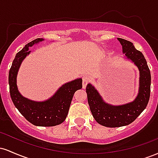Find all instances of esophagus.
I'll use <instances>...</instances> for the list:
<instances>
[{
    "mask_svg": "<svg viewBox=\"0 0 158 158\" xmlns=\"http://www.w3.org/2000/svg\"><path fill=\"white\" fill-rule=\"evenodd\" d=\"M90 79H91V78H90L88 75L83 76V77H82V86H83V88H86V85L90 82Z\"/></svg>",
    "mask_w": 158,
    "mask_h": 158,
    "instance_id": "1",
    "label": "esophagus"
}]
</instances>
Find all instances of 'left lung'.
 Returning a JSON list of instances; mask_svg holds the SVG:
<instances>
[{"label": "left lung", "instance_id": "8db88e82", "mask_svg": "<svg viewBox=\"0 0 158 158\" xmlns=\"http://www.w3.org/2000/svg\"><path fill=\"white\" fill-rule=\"evenodd\" d=\"M123 46V51L135 63L139 70L138 95L132 102L119 106L107 104L102 100L97 90L90 84L86 87L88 102L95 120L103 126L116 128L129 125L147 106L151 91V73L143 53L135 48L129 41L118 38Z\"/></svg>", "mask_w": 158, "mask_h": 158}]
</instances>
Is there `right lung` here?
Segmentation results:
<instances>
[{"instance_id":"obj_1","label":"right lung","mask_w":158,"mask_h":158,"mask_svg":"<svg viewBox=\"0 0 158 158\" xmlns=\"http://www.w3.org/2000/svg\"><path fill=\"white\" fill-rule=\"evenodd\" d=\"M43 40H33L16 54L9 72V85L11 99L27 120L35 126L49 127L57 126L65 120L74 93L82 88V79H77L63 85L50 99L44 102H35L22 97L16 85V77L20 65L23 59L30 52L28 51L29 48Z\"/></svg>"}]
</instances>
